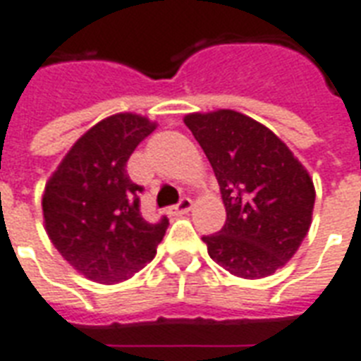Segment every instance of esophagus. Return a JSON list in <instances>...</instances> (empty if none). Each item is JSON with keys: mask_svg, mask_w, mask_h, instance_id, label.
Segmentation results:
<instances>
[{"mask_svg": "<svg viewBox=\"0 0 361 361\" xmlns=\"http://www.w3.org/2000/svg\"><path fill=\"white\" fill-rule=\"evenodd\" d=\"M192 200L190 197H180V202L177 203V205H171L169 207V213L171 215H184V213H188V211L192 209Z\"/></svg>", "mask_w": 361, "mask_h": 361, "instance_id": "1", "label": "esophagus"}]
</instances>
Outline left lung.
I'll list each match as a JSON object with an SVG mask.
<instances>
[{
	"mask_svg": "<svg viewBox=\"0 0 361 361\" xmlns=\"http://www.w3.org/2000/svg\"><path fill=\"white\" fill-rule=\"evenodd\" d=\"M184 123L205 152L221 186L226 222L203 235L216 264L238 278H267L308 234L316 190L268 127L234 110L188 114Z\"/></svg>",
	"mask_w": 361,
	"mask_h": 361,
	"instance_id": "1",
	"label": "left lung"
}]
</instances>
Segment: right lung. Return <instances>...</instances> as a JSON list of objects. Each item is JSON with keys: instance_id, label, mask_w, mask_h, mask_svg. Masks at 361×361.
Wrapping results in <instances>:
<instances>
[{"instance_id": "add662e5", "label": "right lung", "mask_w": 361, "mask_h": 361, "mask_svg": "<svg viewBox=\"0 0 361 361\" xmlns=\"http://www.w3.org/2000/svg\"><path fill=\"white\" fill-rule=\"evenodd\" d=\"M156 129L137 114H114L78 139L43 192L45 230L59 253L99 283L129 280L156 257L167 216L140 213L142 186L127 175V159Z\"/></svg>"}]
</instances>
